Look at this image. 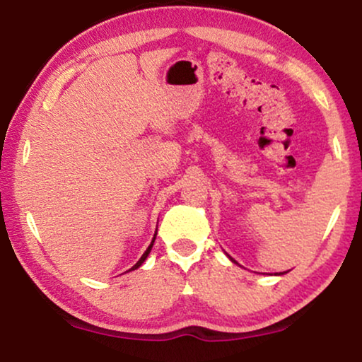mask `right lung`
I'll return each mask as SVG.
<instances>
[{
  "label": "right lung",
  "instance_id": "1",
  "mask_svg": "<svg viewBox=\"0 0 362 362\" xmlns=\"http://www.w3.org/2000/svg\"><path fill=\"white\" fill-rule=\"evenodd\" d=\"M153 242H156V238H153V240H152V243H151V247H148V248H147V250H146V253H144V255H142V257H141V259H139V262H137V263H136V264H134V267H132V268H131V269H136V268H139V267H141V264H142V263H144V262H146V258H147V255H148V253H151V250H152V245H153Z\"/></svg>",
  "mask_w": 362,
  "mask_h": 362
}]
</instances>
